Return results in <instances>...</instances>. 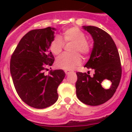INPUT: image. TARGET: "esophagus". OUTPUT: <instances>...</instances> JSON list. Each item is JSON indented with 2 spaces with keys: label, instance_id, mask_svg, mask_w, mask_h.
<instances>
[{
  "label": "esophagus",
  "instance_id": "34e87169",
  "mask_svg": "<svg viewBox=\"0 0 132 132\" xmlns=\"http://www.w3.org/2000/svg\"><path fill=\"white\" fill-rule=\"evenodd\" d=\"M64 72H65L66 75H68V74H69L70 72H71V71H70V70H64Z\"/></svg>",
  "mask_w": 132,
  "mask_h": 132
}]
</instances>
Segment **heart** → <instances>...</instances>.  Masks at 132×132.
Returning <instances> with one entry per match:
<instances>
[{"label": "heart", "mask_w": 132, "mask_h": 132, "mask_svg": "<svg viewBox=\"0 0 132 132\" xmlns=\"http://www.w3.org/2000/svg\"><path fill=\"white\" fill-rule=\"evenodd\" d=\"M73 43L70 51L73 53H64L59 56L55 61L57 67L66 70H72L81 62V57L77 53L84 56L88 55L90 52V44L86 39V35L77 27H70L63 32L62 36L55 38L50 44V51L54 55H59L64 48V43Z\"/></svg>", "instance_id": "b5f03b06"}]
</instances>
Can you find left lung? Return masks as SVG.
I'll return each mask as SVG.
<instances>
[{"label": "left lung", "instance_id": "1", "mask_svg": "<svg viewBox=\"0 0 132 132\" xmlns=\"http://www.w3.org/2000/svg\"><path fill=\"white\" fill-rule=\"evenodd\" d=\"M83 28L94 40L91 55L85 67L93 69L94 74L90 77L89 72H77L76 94L85 104L96 106L110 99L119 86L122 74L121 59L117 46L107 32L94 26ZM106 80L111 82L109 89L102 87V83Z\"/></svg>", "mask_w": 132, "mask_h": 132}]
</instances>
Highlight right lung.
<instances>
[{"label": "right lung", "instance_id": "add662e5", "mask_svg": "<svg viewBox=\"0 0 132 132\" xmlns=\"http://www.w3.org/2000/svg\"><path fill=\"white\" fill-rule=\"evenodd\" d=\"M54 29L30 31L11 55L10 72L16 92L23 102L34 108H46L57 101V88L65 77L63 70H51L45 75L54 62L49 51Z\"/></svg>", "mask_w": 132, "mask_h": 132}]
</instances>
